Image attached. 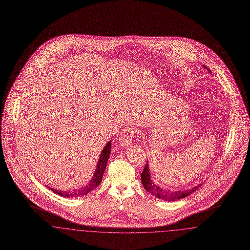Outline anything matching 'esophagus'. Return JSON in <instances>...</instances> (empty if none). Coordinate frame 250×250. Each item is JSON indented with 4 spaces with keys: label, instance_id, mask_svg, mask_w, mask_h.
<instances>
[{
    "label": "esophagus",
    "instance_id": "obj_1",
    "mask_svg": "<svg viewBox=\"0 0 250 250\" xmlns=\"http://www.w3.org/2000/svg\"><path fill=\"white\" fill-rule=\"evenodd\" d=\"M136 133V129L134 127L127 126L124 128L121 135L119 136V143L122 146H127L132 143L133 136Z\"/></svg>",
    "mask_w": 250,
    "mask_h": 250
}]
</instances>
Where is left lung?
I'll return each instance as SVG.
<instances>
[{"mask_svg": "<svg viewBox=\"0 0 250 250\" xmlns=\"http://www.w3.org/2000/svg\"><path fill=\"white\" fill-rule=\"evenodd\" d=\"M141 178H142V183H143V188H145V190L151 193L156 198L164 200L167 202H173L176 200H181L183 198H186V197L189 196L193 192L198 190L202 185V184H200L197 187L192 188L190 189H187V190L171 191L165 189V188H161L158 186L155 185L154 182H152L149 167H148V162H146V164L144 166L143 171L141 174Z\"/></svg>", "mask_w": 250, "mask_h": 250, "instance_id": "8db88e82", "label": "left lung"}]
</instances>
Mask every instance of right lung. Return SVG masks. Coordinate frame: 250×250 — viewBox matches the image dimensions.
<instances>
[{"label":"right lung","mask_w":250,"mask_h":250,"mask_svg":"<svg viewBox=\"0 0 250 250\" xmlns=\"http://www.w3.org/2000/svg\"><path fill=\"white\" fill-rule=\"evenodd\" d=\"M110 148H111V142H108L107 143V145L105 146V148L103 149L101 155H100L99 160L97 162L96 170H95L94 177L90 181V183L86 187H83L82 189H79V190L77 191H61L54 189V188H50V190L53 191L54 193L58 194L60 196H62V197H65V198L82 197V196H84V195H87L91 191L94 190L95 188H97L101 184V182H102V177H103L105 168H106V166H107V160H108V157L110 155V151H111Z\"/></svg>","instance_id":"right-lung-1"}]
</instances>
